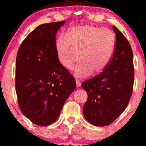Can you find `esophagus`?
<instances>
[{
    "mask_svg": "<svg viewBox=\"0 0 146 146\" xmlns=\"http://www.w3.org/2000/svg\"><path fill=\"white\" fill-rule=\"evenodd\" d=\"M75 82H76L77 86H78V87L80 86V85H81V83H80V80H78V79H77V80H75Z\"/></svg>",
    "mask_w": 146,
    "mask_h": 146,
    "instance_id": "1",
    "label": "esophagus"
}]
</instances>
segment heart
Segmentation results:
<instances>
[{
	"mask_svg": "<svg viewBox=\"0 0 146 146\" xmlns=\"http://www.w3.org/2000/svg\"><path fill=\"white\" fill-rule=\"evenodd\" d=\"M116 38L108 28L91 25L73 27L61 35L56 41L57 57L63 68L71 69L77 59L80 60L74 68L77 78H86L92 73H101L113 58Z\"/></svg>",
	"mask_w": 146,
	"mask_h": 146,
	"instance_id": "b5f03b06",
	"label": "heart"
}]
</instances>
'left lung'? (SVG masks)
Returning <instances> with one entry per match:
<instances>
[{"instance_id":"8db88e82","label":"left lung","mask_w":146,"mask_h":146,"mask_svg":"<svg viewBox=\"0 0 146 146\" xmlns=\"http://www.w3.org/2000/svg\"><path fill=\"white\" fill-rule=\"evenodd\" d=\"M116 34L111 60L100 74L82 84L88 94L83 107L86 121L96 126L110 125L124 111L132 93L133 53L122 33L113 26Z\"/></svg>"}]
</instances>
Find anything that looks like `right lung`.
Masks as SVG:
<instances>
[{"mask_svg":"<svg viewBox=\"0 0 146 146\" xmlns=\"http://www.w3.org/2000/svg\"><path fill=\"white\" fill-rule=\"evenodd\" d=\"M65 21L39 25L24 40L16 62V91L22 113L32 123L46 126L58 119L75 89V79L60 65L56 35Z\"/></svg>","mask_w":146,"mask_h":146,"instance_id":"right-lung-1","label":"right lung"}]
</instances>
